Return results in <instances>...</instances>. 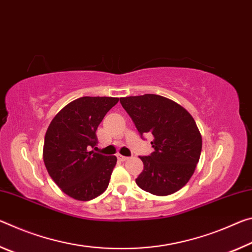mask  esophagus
I'll list each match as a JSON object with an SVG mask.
<instances>
[{"mask_svg": "<svg viewBox=\"0 0 252 252\" xmlns=\"http://www.w3.org/2000/svg\"><path fill=\"white\" fill-rule=\"evenodd\" d=\"M117 158H118L119 160H122V162H125V160L128 159V158H127V156H123V155H121V154L117 155Z\"/></svg>", "mask_w": 252, "mask_h": 252, "instance_id": "1", "label": "esophagus"}]
</instances>
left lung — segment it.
<instances>
[{"instance_id":"left-lung-1","label":"left lung","mask_w":252,"mask_h":252,"mask_svg":"<svg viewBox=\"0 0 252 252\" xmlns=\"http://www.w3.org/2000/svg\"><path fill=\"white\" fill-rule=\"evenodd\" d=\"M139 135L152 134L154 148L139 156L144 170L136 184L154 195H170L191 179L200 159L202 137L194 119L182 106L158 94L119 98Z\"/></svg>"}]
</instances>
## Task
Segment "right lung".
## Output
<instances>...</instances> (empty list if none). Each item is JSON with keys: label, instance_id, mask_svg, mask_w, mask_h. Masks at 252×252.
<instances>
[{"label": "right lung", "instance_id": "right-lung-1", "mask_svg": "<svg viewBox=\"0 0 252 252\" xmlns=\"http://www.w3.org/2000/svg\"><path fill=\"white\" fill-rule=\"evenodd\" d=\"M117 102L114 97L78 98L63 107L48 127L44 165L61 191L73 199L93 200L108 188L117 158L90 150L98 143L99 124Z\"/></svg>", "mask_w": 252, "mask_h": 252}]
</instances>
